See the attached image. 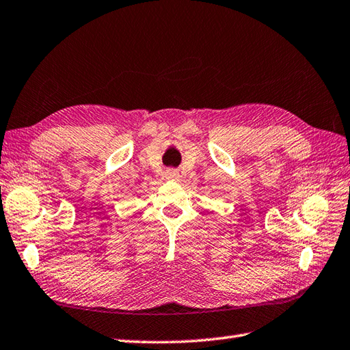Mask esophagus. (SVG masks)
Listing matches in <instances>:
<instances>
[{"mask_svg": "<svg viewBox=\"0 0 350 350\" xmlns=\"http://www.w3.org/2000/svg\"><path fill=\"white\" fill-rule=\"evenodd\" d=\"M165 174H166V176L169 178V180H176V178L180 176V174H178V170H176V169H172V167L166 169Z\"/></svg>", "mask_w": 350, "mask_h": 350, "instance_id": "obj_1", "label": "esophagus"}]
</instances>
